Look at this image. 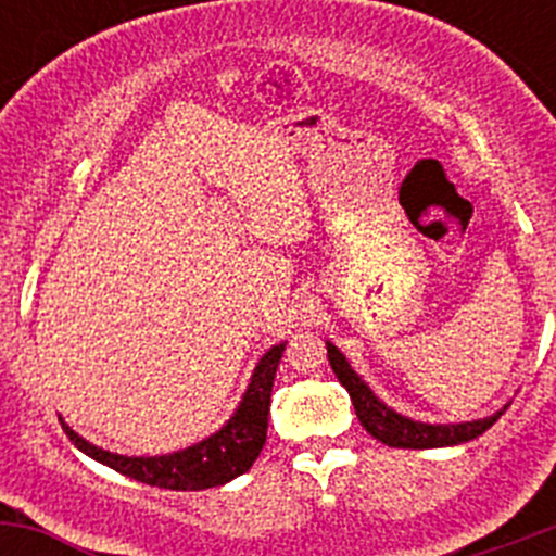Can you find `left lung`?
Returning a JSON list of instances; mask_svg holds the SVG:
<instances>
[{
	"instance_id": "1",
	"label": "left lung",
	"mask_w": 556,
	"mask_h": 556,
	"mask_svg": "<svg viewBox=\"0 0 556 556\" xmlns=\"http://www.w3.org/2000/svg\"><path fill=\"white\" fill-rule=\"evenodd\" d=\"M325 346H328L330 368H333L339 382L346 387V392H350L352 406H355V414L357 419H361L363 428H366L374 439L382 441L387 446H395V450H439V446L465 444V441L479 439V435L484 433V430H490L492 425L501 419V414L506 412V408H503V412L492 414V417L457 425L414 422V419L392 412L390 406H384V403L374 395L371 387L352 371V366L346 363V357L341 355L339 346H333L330 341H325Z\"/></svg>"
}]
</instances>
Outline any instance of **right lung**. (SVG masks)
<instances>
[{"instance_id": "obj_1", "label": "right lung", "mask_w": 556, "mask_h": 556, "mask_svg": "<svg viewBox=\"0 0 556 556\" xmlns=\"http://www.w3.org/2000/svg\"><path fill=\"white\" fill-rule=\"evenodd\" d=\"M285 344H274L266 355L257 361L250 384L233 412V417L223 425L217 433L199 444L172 454H155V457H126V454L106 452L93 446L83 435H77L70 425L61 419V428L70 435L72 444L83 454L93 457L117 473L137 479L142 484L161 486V490H210L223 486L231 479L252 468V463L266 444L268 428V403H271V387L277 377V366L282 361Z\"/></svg>"}]
</instances>
